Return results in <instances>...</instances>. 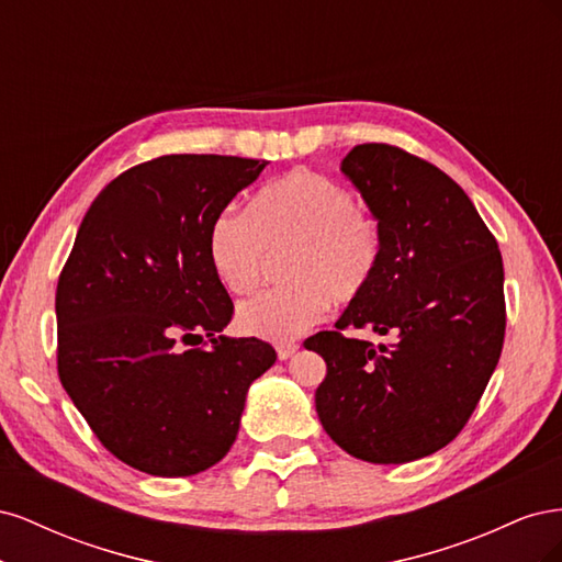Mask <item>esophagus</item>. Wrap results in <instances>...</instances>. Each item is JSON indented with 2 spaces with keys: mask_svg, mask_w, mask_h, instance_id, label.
Here are the masks:
<instances>
[{
  "mask_svg": "<svg viewBox=\"0 0 562 562\" xmlns=\"http://www.w3.org/2000/svg\"><path fill=\"white\" fill-rule=\"evenodd\" d=\"M297 349H300V345H295V342H283V345H277V356L281 361H285V359H291Z\"/></svg>",
  "mask_w": 562,
  "mask_h": 562,
  "instance_id": "esophagus-1",
  "label": "esophagus"
}]
</instances>
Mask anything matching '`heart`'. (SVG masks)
<instances>
[{
	"label": "heart",
	"mask_w": 562,
	"mask_h": 562,
	"mask_svg": "<svg viewBox=\"0 0 562 562\" xmlns=\"http://www.w3.org/2000/svg\"><path fill=\"white\" fill-rule=\"evenodd\" d=\"M283 285L246 300L236 326L250 337L291 342L326 318L330 304L361 300L375 281L384 234L359 211L349 187L293 168L255 192L248 213L227 206L209 229V258L232 295L260 285L269 252H284Z\"/></svg>",
	"instance_id": "heart-1"
}]
</instances>
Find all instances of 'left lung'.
<instances>
[{"label":"left lung","instance_id":"1","mask_svg":"<svg viewBox=\"0 0 562 562\" xmlns=\"http://www.w3.org/2000/svg\"><path fill=\"white\" fill-rule=\"evenodd\" d=\"M342 171L378 217L384 255L370 291L335 330L304 339L328 366L316 413L363 462H415L467 427L499 363L502 252L462 187L411 151L356 145ZM363 327L390 339L372 346L344 335Z\"/></svg>","mask_w":562,"mask_h":562}]
</instances>
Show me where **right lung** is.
<instances>
[{
  "mask_svg": "<svg viewBox=\"0 0 562 562\" xmlns=\"http://www.w3.org/2000/svg\"><path fill=\"white\" fill-rule=\"evenodd\" d=\"M265 166L164 155L128 168L93 199L58 277V378L105 450L143 473L217 464L277 361L258 337L217 335L234 302L209 258L213 217Z\"/></svg>",
  "mask_w": 562,
  "mask_h": 562,
  "instance_id": "add662e5",
  "label": "right lung"
}]
</instances>
